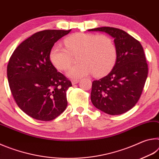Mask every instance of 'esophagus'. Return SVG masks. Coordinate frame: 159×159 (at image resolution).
Wrapping results in <instances>:
<instances>
[{
  "label": "esophagus",
  "instance_id": "34e87169",
  "mask_svg": "<svg viewBox=\"0 0 159 159\" xmlns=\"http://www.w3.org/2000/svg\"><path fill=\"white\" fill-rule=\"evenodd\" d=\"M79 79H73V80H72L71 83H72V84H73V85H75V84H76V83H79Z\"/></svg>",
  "mask_w": 159,
  "mask_h": 159
}]
</instances>
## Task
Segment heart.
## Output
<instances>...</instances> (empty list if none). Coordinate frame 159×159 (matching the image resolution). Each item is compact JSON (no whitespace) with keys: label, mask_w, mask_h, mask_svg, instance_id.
<instances>
[{"label":"heart","mask_w":159,"mask_h":159,"mask_svg":"<svg viewBox=\"0 0 159 159\" xmlns=\"http://www.w3.org/2000/svg\"><path fill=\"white\" fill-rule=\"evenodd\" d=\"M65 47L53 45L49 57L53 66L60 71H66L72 64V56L79 54V63L67 73L71 78H79L93 73L102 76L111 71L117 58L116 46L111 38L105 35L76 33L64 39Z\"/></svg>","instance_id":"1"}]
</instances>
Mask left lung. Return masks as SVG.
Wrapping results in <instances>:
<instances>
[{"label": "left lung", "mask_w": 159, "mask_h": 159, "mask_svg": "<svg viewBox=\"0 0 159 159\" xmlns=\"http://www.w3.org/2000/svg\"><path fill=\"white\" fill-rule=\"evenodd\" d=\"M89 31H104L111 36L117 52L111 71L93 82L91 101L106 114H123L137 104L146 82L148 65L143 48L138 40L120 29L104 26Z\"/></svg>", "instance_id": "left-lung-1"}]
</instances>
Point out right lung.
Masks as SVG:
<instances>
[{"instance_id": "obj_1", "label": "right lung", "mask_w": 159, "mask_h": 159, "mask_svg": "<svg viewBox=\"0 0 159 159\" xmlns=\"http://www.w3.org/2000/svg\"><path fill=\"white\" fill-rule=\"evenodd\" d=\"M69 30H44L24 41L12 54L7 76L16 103L29 116L49 121L67 107L71 82L50 61L51 48Z\"/></svg>"}]
</instances>
